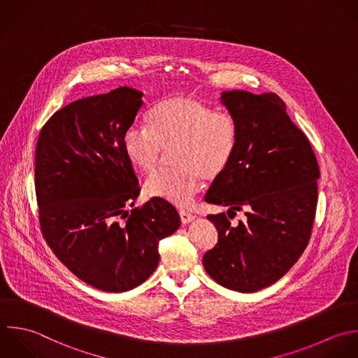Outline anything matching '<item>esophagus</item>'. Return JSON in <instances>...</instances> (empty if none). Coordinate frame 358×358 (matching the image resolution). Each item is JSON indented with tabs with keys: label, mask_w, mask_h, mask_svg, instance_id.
I'll list each match as a JSON object with an SVG mask.
<instances>
[{
	"label": "esophagus",
	"mask_w": 358,
	"mask_h": 358,
	"mask_svg": "<svg viewBox=\"0 0 358 358\" xmlns=\"http://www.w3.org/2000/svg\"><path fill=\"white\" fill-rule=\"evenodd\" d=\"M178 215H180V219H181V222H182L184 224H187V223H189V222H192V220L195 219V216H194L192 213L187 212V210H180Z\"/></svg>",
	"instance_id": "1"
}]
</instances>
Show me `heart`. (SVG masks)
Returning <instances> with one entry per match:
<instances>
[{
  "mask_svg": "<svg viewBox=\"0 0 358 358\" xmlns=\"http://www.w3.org/2000/svg\"><path fill=\"white\" fill-rule=\"evenodd\" d=\"M148 131L129 128L122 136L128 162L150 174L173 149V170L152 176L145 184L150 198L187 206L199 192L203 176L220 177L230 166L238 145L236 117L189 94H176L159 101L148 114Z\"/></svg>",
  "mask_w": 358,
  "mask_h": 358,
  "instance_id": "b5f03b06",
  "label": "heart"
}]
</instances>
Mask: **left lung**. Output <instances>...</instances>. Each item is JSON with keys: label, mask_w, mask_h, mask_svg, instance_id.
I'll return each mask as SVG.
<instances>
[{"label": "left lung", "mask_w": 358, "mask_h": 358, "mask_svg": "<svg viewBox=\"0 0 358 358\" xmlns=\"http://www.w3.org/2000/svg\"><path fill=\"white\" fill-rule=\"evenodd\" d=\"M238 124V145L227 170L215 178L208 203L217 244L203 266L219 285L254 293L283 278L308 245L318 203L320 167L306 134L275 93H222ZM237 211L246 219L233 225Z\"/></svg>", "instance_id": "obj_1"}]
</instances>
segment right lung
<instances>
[{"instance_id": "add662e5", "label": "right lung", "mask_w": 358, "mask_h": 358, "mask_svg": "<svg viewBox=\"0 0 358 358\" xmlns=\"http://www.w3.org/2000/svg\"><path fill=\"white\" fill-rule=\"evenodd\" d=\"M143 93L118 87L76 100L43 125L34 157L41 234L80 280L110 293L131 290L157 268L159 241L180 227L176 208L141 192L122 136Z\"/></svg>"}]
</instances>
